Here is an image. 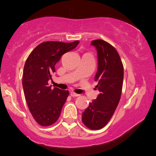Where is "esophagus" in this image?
Listing matches in <instances>:
<instances>
[{"label": "esophagus", "mask_w": 156, "mask_h": 156, "mask_svg": "<svg viewBox=\"0 0 156 156\" xmlns=\"http://www.w3.org/2000/svg\"><path fill=\"white\" fill-rule=\"evenodd\" d=\"M70 95L72 97H78V96H79V94H77V93H75L74 92H70Z\"/></svg>", "instance_id": "34e87169"}]
</instances>
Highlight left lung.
I'll return each instance as SVG.
<instances>
[{
    "mask_svg": "<svg viewBox=\"0 0 156 156\" xmlns=\"http://www.w3.org/2000/svg\"><path fill=\"white\" fill-rule=\"evenodd\" d=\"M98 53V67L94 77L100 94L82 114L83 124L92 130L106 125L115 112L122 94L124 69L119 53L102 39L91 42Z\"/></svg>",
    "mask_w": 156,
    "mask_h": 156,
    "instance_id": "1",
    "label": "left lung"
}]
</instances>
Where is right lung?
Here are the masks:
<instances>
[{
    "label": "right lung",
    "mask_w": 156,
    "mask_h": 156,
    "mask_svg": "<svg viewBox=\"0 0 156 156\" xmlns=\"http://www.w3.org/2000/svg\"><path fill=\"white\" fill-rule=\"evenodd\" d=\"M79 41L70 43L44 42L28 55L23 69V87L27 105L37 122L42 126L53 125L59 117L69 91L48 86L55 65L62 55L76 48Z\"/></svg>",
    "instance_id": "obj_1"
}]
</instances>
